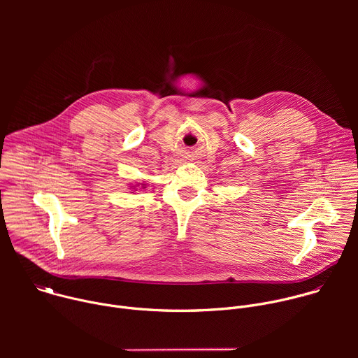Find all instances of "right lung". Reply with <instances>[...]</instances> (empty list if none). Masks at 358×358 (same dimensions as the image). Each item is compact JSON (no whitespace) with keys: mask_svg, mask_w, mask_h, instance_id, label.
<instances>
[{"mask_svg":"<svg viewBox=\"0 0 358 358\" xmlns=\"http://www.w3.org/2000/svg\"><path fill=\"white\" fill-rule=\"evenodd\" d=\"M143 185H144V184H143Z\"/></svg>","mask_w":358,"mask_h":358,"instance_id":"obj_1","label":"right lung"}]
</instances>
